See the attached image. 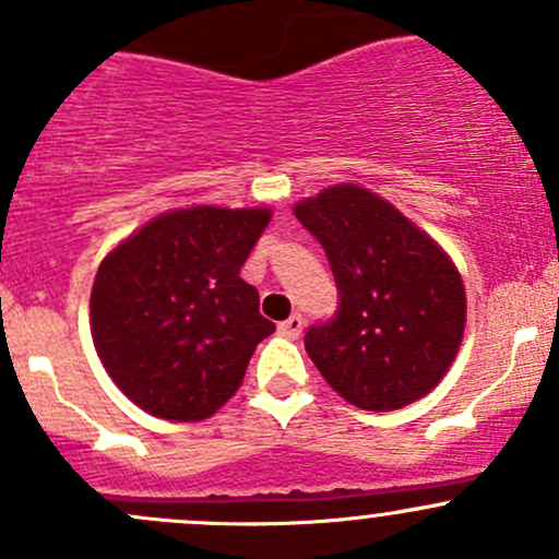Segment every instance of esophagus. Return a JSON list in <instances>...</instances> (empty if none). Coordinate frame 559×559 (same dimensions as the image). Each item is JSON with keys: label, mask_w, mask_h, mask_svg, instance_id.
Listing matches in <instances>:
<instances>
[{"label": "esophagus", "mask_w": 559, "mask_h": 559, "mask_svg": "<svg viewBox=\"0 0 559 559\" xmlns=\"http://www.w3.org/2000/svg\"><path fill=\"white\" fill-rule=\"evenodd\" d=\"M302 324H306V319H302L300 313H292L289 319L281 321V324H278V332H281V335H284V337H292V341H295V337H300Z\"/></svg>", "instance_id": "1"}]
</instances>
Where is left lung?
<instances>
[{
    "mask_svg": "<svg viewBox=\"0 0 559 559\" xmlns=\"http://www.w3.org/2000/svg\"><path fill=\"white\" fill-rule=\"evenodd\" d=\"M295 216L324 248L337 308L306 332V352L341 397L394 411L425 397L454 362L465 286L441 246L373 191L343 183Z\"/></svg>",
    "mask_w": 559,
    "mask_h": 559,
    "instance_id": "obj_1",
    "label": "left lung"
}]
</instances>
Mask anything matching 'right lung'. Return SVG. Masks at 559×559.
Listing matches in <instances>:
<instances>
[{"instance_id": "add662e5", "label": "right lung", "mask_w": 559, "mask_h": 559, "mask_svg": "<svg viewBox=\"0 0 559 559\" xmlns=\"http://www.w3.org/2000/svg\"><path fill=\"white\" fill-rule=\"evenodd\" d=\"M267 222L264 207H189L107 253L92 289V335L132 403L200 421L238 392L253 348L275 330L240 278Z\"/></svg>"}]
</instances>
